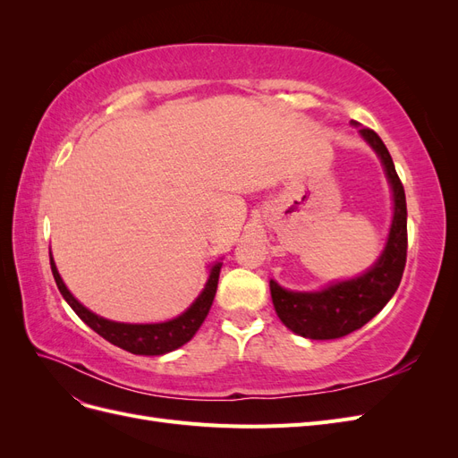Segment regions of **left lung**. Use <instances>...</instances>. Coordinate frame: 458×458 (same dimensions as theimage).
<instances>
[{"instance_id":"1","label":"left lung","mask_w":458,"mask_h":458,"mask_svg":"<svg viewBox=\"0 0 458 458\" xmlns=\"http://www.w3.org/2000/svg\"><path fill=\"white\" fill-rule=\"evenodd\" d=\"M352 126L359 123L352 120ZM380 158L394 195V217L380 258L359 276L336 281L315 293L286 290L269 281L276 315L284 327L310 340H335L361 328L392 300L407 261V202L394 160L380 137L369 128L359 130Z\"/></svg>"}]
</instances>
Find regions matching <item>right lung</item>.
Returning <instances> with one entry per match:
<instances>
[{
  "label": "right lung",
  "instance_id": "obj_1",
  "mask_svg": "<svg viewBox=\"0 0 458 458\" xmlns=\"http://www.w3.org/2000/svg\"><path fill=\"white\" fill-rule=\"evenodd\" d=\"M49 261H51V271L55 276V283L59 286V293L68 301V306L74 310V313L84 321L89 328H93L97 335L108 340L110 344L118 345V348L126 350L135 355H164L170 353L177 348H182L192 336L197 335V330L204 323V318L212 308V301L217 290L219 281V271H221V261H216L210 275H208V281L202 288L199 298L191 303V306L170 321L164 323H145V325H133V323H116L105 318L101 315H95L86 306L72 296L71 290L66 288L63 283L61 275L55 266L51 250H49Z\"/></svg>",
  "mask_w": 458,
  "mask_h": 458
}]
</instances>
